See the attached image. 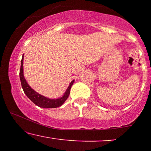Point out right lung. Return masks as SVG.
<instances>
[{"label":"right lung","instance_id":"add662e5","mask_svg":"<svg viewBox=\"0 0 151 151\" xmlns=\"http://www.w3.org/2000/svg\"><path fill=\"white\" fill-rule=\"evenodd\" d=\"M20 82H21L22 88L23 89L24 93H25L26 96H27L32 101L35 105L38 106L42 108H57V107L60 106L64 104L67 99L68 98L69 95L70 93V89L72 87V84L74 83V80L72 81V82L70 84V86L67 88V91H65V94L60 99H52L47 98L45 96H42L40 93L36 92L34 91L28 84L26 81L25 79L24 78L23 76V56H22L21 60V65H20Z\"/></svg>","mask_w":151,"mask_h":151}]
</instances>
